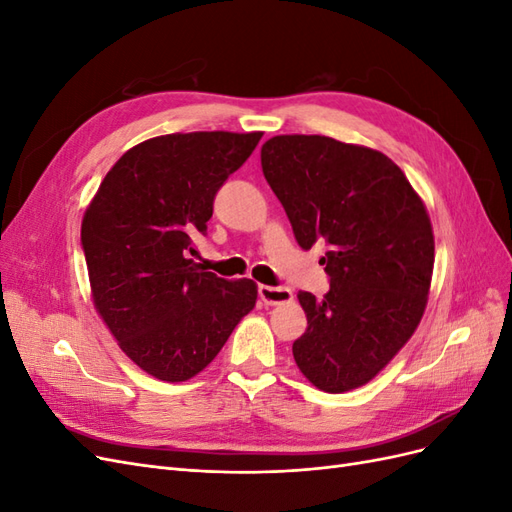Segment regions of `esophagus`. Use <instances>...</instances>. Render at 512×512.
<instances>
[{
	"label": "esophagus",
	"instance_id": "1",
	"mask_svg": "<svg viewBox=\"0 0 512 512\" xmlns=\"http://www.w3.org/2000/svg\"><path fill=\"white\" fill-rule=\"evenodd\" d=\"M258 294L265 305H284L292 301V290L286 286H258Z\"/></svg>",
	"mask_w": 512,
	"mask_h": 512
}]
</instances>
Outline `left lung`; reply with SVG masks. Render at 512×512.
<instances>
[{"label": "left lung", "mask_w": 512, "mask_h": 512, "mask_svg": "<svg viewBox=\"0 0 512 512\" xmlns=\"http://www.w3.org/2000/svg\"><path fill=\"white\" fill-rule=\"evenodd\" d=\"M260 164L303 250L329 245L320 258L329 292L297 294L307 331L294 361L324 393L359 389L425 314L436 250L425 203L384 153L329 136H273Z\"/></svg>", "instance_id": "1"}]
</instances>
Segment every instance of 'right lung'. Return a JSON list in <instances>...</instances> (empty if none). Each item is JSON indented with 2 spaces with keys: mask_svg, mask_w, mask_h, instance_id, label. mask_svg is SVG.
Wrapping results in <instances>:
<instances>
[{
  "mask_svg": "<svg viewBox=\"0 0 512 512\" xmlns=\"http://www.w3.org/2000/svg\"><path fill=\"white\" fill-rule=\"evenodd\" d=\"M262 132L164 134L128 149L83 215L96 312L119 348L164 382L203 371L254 309L252 280H224L190 258L213 198Z\"/></svg>",
  "mask_w": 512,
  "mask_h": 512,
  "instance_id": "obj_1",
  "label": "right lung"
}]
</instances>
